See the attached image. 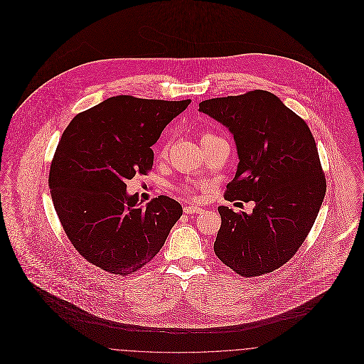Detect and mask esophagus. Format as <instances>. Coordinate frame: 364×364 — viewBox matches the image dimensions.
<instances>
[{
	"label": "esophagus",
	"mask_w": 364,
	"mask_h": 364,
	"mask_svg": "<svg viewBox=\"0 0 364 364\" xmlns=\"http://www.w3.org/2000/svg\"><path fill=\"white\" fill-rule=\"evenodd\" d=\"M183 211H185L186 214H192V213H202L203 208L193 206V205H186V206L183 208Z\"/></svg>",
	"instance_id": "1"
}]
</instances>
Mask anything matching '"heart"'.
Returning <instances> with one entry per match:
<instances>
[{
	"instance_id": "1",
	"label": "heart",
	"mask_w": 364,
	"mask_h": 364,
	"mask_svg": "<svg viewBox=\"0 0 364 364\" xmlns=\"http://www.w3.org/2000/svg\"><path fill=\"white\" fill-rule=\"evenodd\" d=\"M208 137H213V136H211V134H205V136L202 137V140H206V139H208Z\"/></svg>"
}]
</instances>
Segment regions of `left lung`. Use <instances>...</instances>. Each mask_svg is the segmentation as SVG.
Returning a JSON list of instances; mask_svg holds the SVG:
<instances>
[{"mask_svg":"<svg viewBox=\"0 0 364 364\" xmlns=\"http://www.w3.org/2000/svg\"><path fill=\"white\" fill-rule=\"evenodd\" d=\"M199 112L234 136L238 165L228 202H254L252 213L220 206L214 254L244 277L269 273L293 258L322 205L326 182L307 123L272 92L213 98Z\"/></svg>","mask_w":364,"mask_h":364,"instance_id":"1","label":"left lung"}]
</instances>
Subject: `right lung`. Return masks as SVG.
I'll use <instances>...</instances> for the list:
<instances>
[{
	"label": "right lung",
	"instance_id": "obj_1",
	"mask_svg": "<svg viewBox=\"0 0 364 364\" xmlns=\"http://www.w3.org/2000/svg\"><path fill=\"white\" fill-rule=\"evenodd\" d=\"M189 104L117 95L77 114L64 130L49 186L68 240L90 263L127 276L165 244L182 206L168 196L140 206L126 181L153 168L151 146Z\"/></svg>",
	"mask_w": 364,
	"mask_h": 364
}]
</instances>
